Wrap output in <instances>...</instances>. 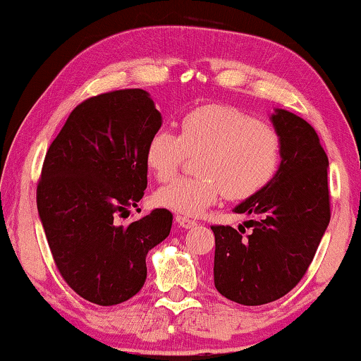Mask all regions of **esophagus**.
<instances>
[{"label": "esophagus", "mask_w": 361, "mask_h": 361, "mask_svg": "<svg viewBox=\"0 0 361 361\" xmlns=\"http://www.w3.org/2000/svg\"><path fill=\"white\" fill-rule=\"evenodd\" d=\"M176 223L181 228H185V230H190V228L198 225V223H196L195 220H190V218H186V216H176Z\"/></svg>", "instance_id": "obj_1"}]
</instances>
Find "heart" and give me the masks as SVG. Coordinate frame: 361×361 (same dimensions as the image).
<instances>
[{"label":"heart","instance_id":"heart-1","mask_svg":"<svg viewBox=\"0 0 361 361\" xmlns=\"http://www.w3.org/2000/svg\"><path fill=\"white\" fill-rule=\"evenodd\" d=\"M196 159V178H178L154 193L159 207L198 216L225 193L246 200L267 188L281 165L283 145L275 128L231 104H203L185 113L180 135L158 130L147 145L145 159L158 181H168Z\"/></svg>","mask_w":361,"mask_h":361}]
</instances>
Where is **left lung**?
I'll use <instances>...</instances> for the list:
<instances>
[{
  "instance_id": "obj_1",
  "label": "left lung",
  "mask_w": 361,
  "mask_h": 361,
  "mask_svg": "<svg viewBox=\"0 0 361 361\" xmlns=\"http://www.w3.org/2000/svg\"><path fill=\"white\" fill-rule=\"evenodd\" d=\"M271 121L283 145L276 176L235 213L252 214L245 228L212 226L214 286L231 302L257 307L298 285L330 223L328 157L303 118L276 109Z\"/></svg>"
}]
</instances>
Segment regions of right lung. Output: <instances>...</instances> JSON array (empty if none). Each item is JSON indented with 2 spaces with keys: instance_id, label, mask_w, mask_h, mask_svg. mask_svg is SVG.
Instances as JSON below:
<instances>
[{
  "instance_id": "obj_1",
  "label": "right lung",
  "mask_w": 361,
  "mask_h": 361,
  "mask_svg": "<svg viewBox=\"0 0 361 361\" xmlns=\"http://www.w3.org/2000/svg\"><path fill=\"white\" fill-rule=\"evenodd\" d=\"M159 128L147 91H108L73 109L44 157L36 204L54 264L73 291L99 307L138 293L148 252L170 235L166 208L118 223L143 198L145 152Z\"/></svg>"
}]
</instances>
